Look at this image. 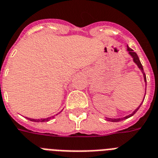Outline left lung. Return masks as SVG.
I'll return each mask as SVG.
<instances>
[{
    "instance_id": "8db88e82",
    "label": "left lung",
    "mask_w": 158,
    "mask_h": 158,
    "mask_svg": "<svg viewBox=\"0 0 158 158\" xmlns=\"http://www.w3.org/2000/svg\"><path fill=\"white\" fill-rule=\"evenodd\" d=\"M127 51L128 52V53L130 54V56L133 58V61H134L135 63L136 64L137 66H138V68H139V70H140V71L142 72V74H143V80H144V83H145V86L146 84H147V80H146V75L145 74H144V72H143V66H142V64L141 62H140V61H139V57H138V55L136 54V52H135L134 51H133L132 49L131 48H129L128 47V45L127 46ZM145 94H146V88H145ZM145 97V96H144ZM143 100H144V97H143ZM143 101H142V103H143ZM142 103L139 105L138 107H137L135 110L133 111L131 114L127 115V116H126L124 117V118H106V120H107V121H110V122H114V123H117V122H120V121H123V120H124V119H127L128 118H130V117L133 116V115L135 114V113L138 111V110L139 109V107L141 106Z\"/></svg>"
}]
</instances>
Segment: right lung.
<instances>
[{
    "label": "right lung",
    "mask_w": 158,
    "mask_h": 158,
    "mask_svg": "<svg viewBox=\"0 0 158 158\" xmlns=\"http://www.w3.org/2000/svg\"><path fill=\"white\" fill-rule=\"evenodd\" d=\"M58 114H57L56 115H57ZM55 116V115H54ZM54 116H52V117H48V118H40V119H35V118H27V119H29L30 121H32V122H36V123H44V122H48L49 120H51L52 118H54Z\"/></svg>",
    "instance_id": "right-lung-1"
}]
</instances>
